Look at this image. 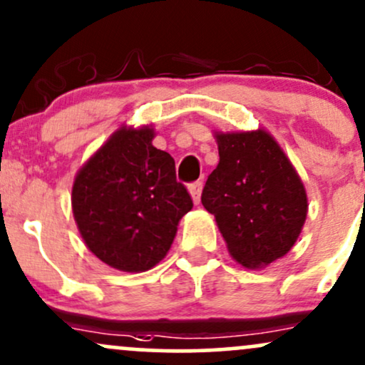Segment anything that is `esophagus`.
I'll return each instance as SVG.
<instances>
[{"label":"esophagus","instance_id":"obj_1","mask_svg":"<svg viewBox=\"0 0 365 365\" xmlns=\"http://www.w3.org/2000/svg\"><path fill=\"white\" fill-rule=\"evenodd\" d=\"M189 192H190V195H192V199H194V202L195 204H199L201 202V192H202V182H194V183H190L189 185Z\"/></svg>","mask_w":365,"mask_h":365}]
</instances>
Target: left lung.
<instances>
[{
    "label": "left lung",
    "instance_id": "left-lung-1",
    "mask_svg": "<svg viewBox=\"0 0 365 365\" xmlns=\"http://www.w3.org/2000/svg\"><path fill=\"white\" fill-rule=\"evenodd\" d=\"M220 163L207 176L202 206L215 215L228 253L262 268L289 253L307 220L302 178L265 130L215 133Z\"/></svg>",
    "mask_w": 365,
    "mask_h": 365
}]
</instances>
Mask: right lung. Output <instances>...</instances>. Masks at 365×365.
I'll list each match as a JSON object with an SVG mask.
<instances>
[{
    "label": "right lung",
    "instance_id": "1",
    "mask_svg": "<svg viewBox=\"0 0 365 365\" xmlns=\"http://www.w3.org/2000/svg\"><path fill=\"white\" fill-rule=\"evenodd\" d=\"M154 135L150 126H121L72 185V213L88 250L123 272L158 265L194 206L176 182L175 159L152 145Z\"/></svg>",
    "mask_w": 365,
    "mask_h": 365
}]
</instances>
